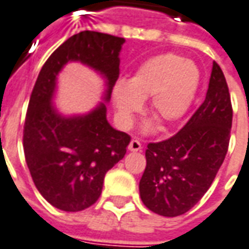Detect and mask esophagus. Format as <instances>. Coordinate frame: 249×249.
I'll return each instance as SVG.
<instances>
[{"mask_svg":"<svg viewBox=\"0 0 249 249\" xmlns=\"http://www.w3.org/2000/svg\"><path fill=\"white\" fill-rule=\"evenodd\" d=\"M128 150L130 151H141L142 150V143L139 142V141H135V139H132L130 144H128Z\"/></svg>","mask_w":249,"mask_h":249,"instance_id":"1","label":"esophagus"}]
</instances>
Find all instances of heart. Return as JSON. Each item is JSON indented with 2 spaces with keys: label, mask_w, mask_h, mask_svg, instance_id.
Masks as SVG:
<instances>
[{
  "label": "heart",
  "mask_w": 249,
  "mask_h": 249,
  "mask_svg": "<svg viewBox=\"0 0 249 249\" xmlns=\"http://www.w3.org/2000/svg\"><path fill=\"white\" fill-rule=\"evenodd\" d=\"M199 85V69L191 59L167 53L138 67L127 82H118L112 98L123 127L131 126L150 98V111L164 124L180 119L191 106Z\"/></svg>",
  "instance_id": "1"
}]
</instances>
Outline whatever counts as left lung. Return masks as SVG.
<instances>
[{
  "mask_svg": "<svg viewBox=\"0 0 249 249\" xmlns=\"http://www.w3.org/2000/svg\"><path fill=\"white\" fill-rule=\"evenodd\" d=\"M232 105L226 77L216 62L204 102L182 130L166 141L148 143L139 182L143 204L162 216L190 211L211 187L228 151Z\"/></svg>",
  "mask_w": 249,
  "mask_h": 249,
  "instance_id": "1",
  "label": "left lung"
}]
</instances>
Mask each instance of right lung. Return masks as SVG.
<instances>
[{"label":"right lung","instance_id":"add662e5","mask_svg":"<svg viewBox=\"0 0 249 249\" xmlns=\"http://www.w3.org/2000/svg\"><path fill=\"white\" fill-rule=\"evenodd\" d=\"M124 38L105 33L74 34L48 58L38 74L23 124V152L39 194L58 210L77 212L101 196L106 172L126 154L131 137L114 130L101 103L90 114L65 118L53 107L58 72L70 61L95 69L107 79L106 101L119 77Z\"/></svg>","mask_w":249,"mask_h":249}]
</instances>
